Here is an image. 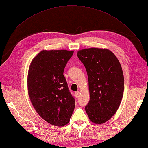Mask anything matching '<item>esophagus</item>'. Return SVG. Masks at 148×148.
<instances>
[{
    "mask_svg": "<svg viewBox=\"0 0 148 148\" xmlns=\"http://www.w3.org/2000/svg\"><path fill=\"white\" fill-rule=\"evenodd\" d=\"M75 96L77 97H78V96H79V91H76L75 92Z\"/></svg>",
    "mask_w": 148,
    "mask_h": 148,
    "instance_id": "esophagus-1",
    "label": "esophagus"
}]
</instances>
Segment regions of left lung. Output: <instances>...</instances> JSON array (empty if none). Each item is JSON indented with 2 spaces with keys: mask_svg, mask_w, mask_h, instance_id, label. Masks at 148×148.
<instances>
[{
  "mask_svg": "<svg viewBox=\"0 0 148 148\" xmlns=\"http://www.w3.org/2000/svg\"><path fill=\"white\" fill-rule=\"evenodd\" d=\"M86 70L90 99L85 110L92 122L102 124L113 117L123 97L124 78L122 66L107 49L91 47L78 51Z\"/></svg>",
  "mask_w": 148,
  "mask_h": 148,
  "instance_id": "left-lung-1",
  "label": "left lung"
}]
</instances>
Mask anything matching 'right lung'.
Returning <instances> with one entry per match:
<instances>
[{
  "label": "right lung",
  "mask_w": 148,
  "mask_h": 148,
  "mask_svg": "<svg viewBox=\"0 0 148 148\" xmlns=\"http://www.w3.org/2000/svg\"><path fill=\"white\" fill-rule=\"evenodd\" d=\"M73 51L43 50L29 65L27 85L30 101L40 117L62 127L69 122L75 106L64 75Z\"/></svg>",
  "instance_id": "add662e5"
}]
</instances>
